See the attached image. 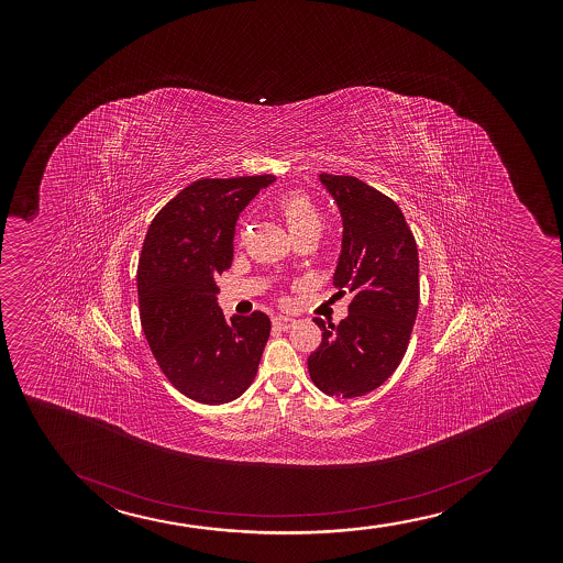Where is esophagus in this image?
<instances>
[{
  "instance_id": "obj_1",
  "label": "esophagus",
  "mask_w": 563,
  "mask_h": 563,
  "mask_svg": "<svg viewBox=\"0 0 563 563\" xmlns=\"http://www.w3.org/2000/svg\"><path fill=\"white\" fill-rule=\"evenodd\" d=\"M274 327L279 330H289L291 329L292 324H295V319L289 316H276L274 317Z\"/></svg>"
}]
</instances>
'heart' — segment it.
<instances>
[{
	"label": "heart",
	"instance_id": "obj_1",
	"mask_svg": "<svg viewBox=\"0 0 563 563\" xmlns=\"http://www.w3.org/2000/svg\"><path fill=\"white\" fill-rule=\"evenodd\" d=\"M279 213L291 236L302 233H321L323 218L316 205L305 195H291L279 202Z\"/></svg>",
	"mask_w": 563,
	"mask_h": 563
}]
</instances>
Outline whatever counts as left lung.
Returning a JSON list of instances; mask_svg holds the SVG:
<instances>
[{
    "mask_svg": "<svg viewBox=\"0 0 563 563\" xmlns=\"http://www.w3.org/2000/svg\"><path fill=\"white\" fill-rule=\"evenodd\" d=\"M342 216V252L332 284L350 292V316L313 321L323 340L310 356L311 382L324 395L364 396L382 387L408 350L419 310V253L400 208L355 176L321 173Z\"/></svg>",
    "mask_w": 563,
    "mask_h": 563,
    "instance_id": "left-lung-1",
    "label": "left lung"
}]
</instances>
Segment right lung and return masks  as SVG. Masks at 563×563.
Here are the masks:
<instances>
[{
    "label": "right lung",
    "mask_w": 563,
    "mask_h": 563,
    "mask_svg": "<svg viewBox=\"0 0 563 563\" xmlns=\"http://www.w3.org/2000/svg\"><path fill=\"white\" fill-rule=\"evenodd\" d=\"M276 176L205 178L155 216L136 271L144 336L181 395L218 406L239 398L257 374L271 336L263 311L227 321L216 278L233 263L239 216Z\"/></svg>",
    "instance_id": "1"
}]
</instances>
